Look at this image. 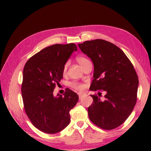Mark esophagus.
<instances>
[{
	"label": "esophagus",
	"instance_id": "obj_1",
	"mask_svg": "<svg viewBox=\"0 0 151 151\" xmlns=\"http://www.w3.org/2000/svg\"><path fill=\"white\" fill-rule=\"evenodd\" d=\"M84 95H85V93H78L79 99H81L82 97H83Z\"/></svg>",
	"mask_w": 151,
	"mask_h": 151
}]
</instances>
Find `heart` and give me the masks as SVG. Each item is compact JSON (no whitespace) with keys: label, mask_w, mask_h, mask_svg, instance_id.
Here are the masks:
<instances>
[{"label":"heart","mask_w":151,"mask_h":151,"mask_svg":"<svg viewBox=\"0 0 151 151\" xmlns=\"http://www.w3.org/2000/svg\"><path fill=\"white\" fill-rule=\"evenodd\" d=\"M76 60H77V62L79 63V65H80L81 66H83L86 63H87L88 61H89L87 58H86L84 57H78L76 58ZM66 68H67V64H66L65 67H64V72H65L66 70ZM72 85L76 89H77V90H79V91H82L85 88V86L83 85H80V84L76 83H73Z\"/></svg>","instance_id":"1"}]
</instances>
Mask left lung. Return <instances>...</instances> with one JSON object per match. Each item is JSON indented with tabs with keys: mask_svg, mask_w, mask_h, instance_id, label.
<instances>
[{
	"mask_svg": "<svg viewBox=\"0 0 151 151\" xmlns=\"http://www.w3.org/2000/svg\"><path fill=\"white\" fill-rule=\"evenodd\" d=\"M78 46L94 65L90 90L106 92L103 101L91 95L89 119L103 129H115L130 116L137 102L139 79L133 65L121 48L106 40H88Z\"/></svg>",
	"mask_w": 151,
	"mask_h": 151,
	"instance_id": "left-lung-1",
	"label": "left lung"
}]
</instances>
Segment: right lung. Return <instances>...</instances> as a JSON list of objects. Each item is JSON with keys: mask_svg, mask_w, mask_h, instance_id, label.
I'll list each match as a JSON object with an SVG mask.
<instances>
[{"mask_svg": "<svg viewBox=\"0 0 151 151\" xmlns=\"http://www.w3.org/2000/svg\"><path fill=\"white\" fill-rule=\"evenodd\" d=\"M74 51H77L74 43L53 45L43 48L25 64L21 88L25 112L32 124L46 133H57L67 127L70 111L78 101V94L68 88L63 96L53 94Z\"/></svg>", "mask_w": 151, "mask_h": 151, "instance_id": "right-lung-1", "label": "right lung"}]
</instances>
